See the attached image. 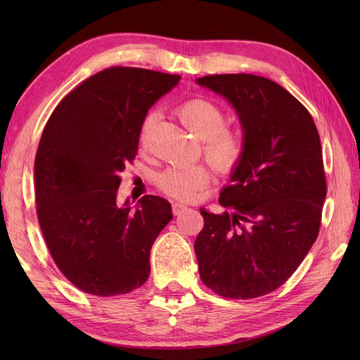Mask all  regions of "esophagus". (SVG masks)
<instances>
[{
    "label": "esophagus",
    "mask_w": 360,
    "mask_h": 360,
    "mask_svg": "<svg viewBox=\"0 0 360 360\" xmlns=\"http://www.w3.org/2000/svg\"><path fill=\"white\" fill-rule=\"evenodd\" d=\"M186 210H187V205L181 204V202H174L173 204V213H174V215H181V213L186 212Z\"/></svg>",
    "instance_id": "34e87169"
}]
</instances>
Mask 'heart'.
Listing matches in <instances>:
<instances>
[{"label":"heart","instance_id":"b5f03b06","mask_svg":"<svg viewBox=\"0 0 360 360\" xmlns=\"http://www.w3.org/2000/svg\"><path fill=\"white\" fill-rule=\"evenodd\" d=\"M179 117L190 133L202 141V153L207 162L221 174L235 172L246 153V137L238 127L226 125V108L212 97L196 96L176 106ZM159 112L151 110L143 117L139 129V142L145 145ZM210 182V172L204 165L168 167L158 174L156 184L162 192L178 200H192L198 190Z\"/></svg>","mask_w":360,"mask_h":360}]
</instances>
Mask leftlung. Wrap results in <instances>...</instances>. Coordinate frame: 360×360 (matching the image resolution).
<instances>
[{
  "label": "left lung",
  "mask_w": 360,
  "mask_h": 360,
  "mask_svg": "<svg viewBox=\"0 0 360 360\" xmlns=\"http://www.w3.org/2000/svg\"><path fill=\"white\" fill-rule=\"evenodd\" d=\"M198 83L235 106L246 137L218 200L231 212L200 210L201 280L226 298L262 297L288 281L319 236L326 176L317 127L292 94L262 75L215 74Z\"/></svg>",
  "instance_id": "left-lung-1"
}]
</instances>
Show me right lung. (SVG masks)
I'll use <instances>...</instances> for the list:
<instances>
[{
	"instance_id": "right-lung-1",
	"label": "right lung",
	"mask_w": 360,
	"mask_h": 360,
	"mask_svg": "<svg viewBox=\"0 0 360 360\" xmlns=\"http://www.w3.org/2000/svg\"><path fill=\"white\" fill-rule=\"evenodd\" d=\"M181 80L143 68L111 66L63 97L35 156L37 218L49 254L83 292L112 297L141 288L150 250L172 205L145 195L119 207L120 173L133 164L150 106Z\"/></svg>"
}]
</instances>
